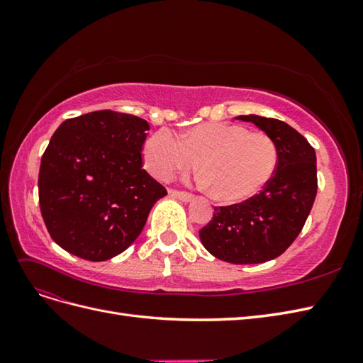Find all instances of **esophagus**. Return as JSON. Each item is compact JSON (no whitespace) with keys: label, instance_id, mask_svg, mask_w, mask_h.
Returning <instances> with one entry per match:
<instances>
[{"label":"esophagus","instance_id":"1","mask_svg":"<svg viewBox=\"0 0 363 363\" xmlns=\"http://www.w3.org/2000/svg\"><path fill=\"white\" fill-rule=\"evenodd\" d=\"M169 194H171V196H174V199H179V200H182L184 203H188V201H191L194 199L192 194L184 192V191H174L172 189V191H169Z\"/></svg>","mask_w":363,"mask_h":363}]
</instances>
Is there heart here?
Instances as JSON below:
<instances>
[{"label": "heart", "instance_id": "heart-1", "mask_svg": "<svg viewBox=\"0 0 363 363\" xmlns=\"http://www.w3.org/2000/svg\"><path fill=\"white\" fill-rule=\"evenodd\" d=\"M147 168L160 180L200 163V172L215 199L236 203L257 194L277 167L274 142L260 131L235 124H206L182 138L162 128L145 144Z\"/></svg>", "mask_w": 363, "mask_h": 363}]
</instances>
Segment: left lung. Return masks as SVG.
Returning a JSON list of instances; mask_svg holds the SVG:
<instances>
[{
    "instance_id": "left-lung-1",
    "label": "left lung",
    "mask_w": 363,
    "mask_h": 363,
    "mask_svg": "<svg viewBox=\"0 0 363 363\" xmlns=\"http://www.w3.org/2000/svg\"><path fill=\"white\" fill-rule=\"evenodd\" d=\"M265 131L277 150V167L251 199L215 207L200 230L204 248L228 263H263L279 257L300 235L313 206L318 179L313 147L283 121L257 115L238 116Z\"/></svg>"
}]
</instances>
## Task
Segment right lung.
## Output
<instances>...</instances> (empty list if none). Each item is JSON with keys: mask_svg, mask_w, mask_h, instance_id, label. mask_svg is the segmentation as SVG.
Masks as SVG:
<instances>
[{"mask_svg": "<svg viewBox=\"0 0 363 363\" xmlns=\"http://www.w3.org/2000/svg\"><path fill=\"white\" fill-rule=\"evenodd\" d=\"M145 119L96 111L63 121L43 152L39 204L54 242L91 262L127 250L167 189L142 169Z\"/></svg>", "mask_w": 363, "mask_h": 363, "instance_id": "right-lung-1", "label": "right lung"}]
</instances>
